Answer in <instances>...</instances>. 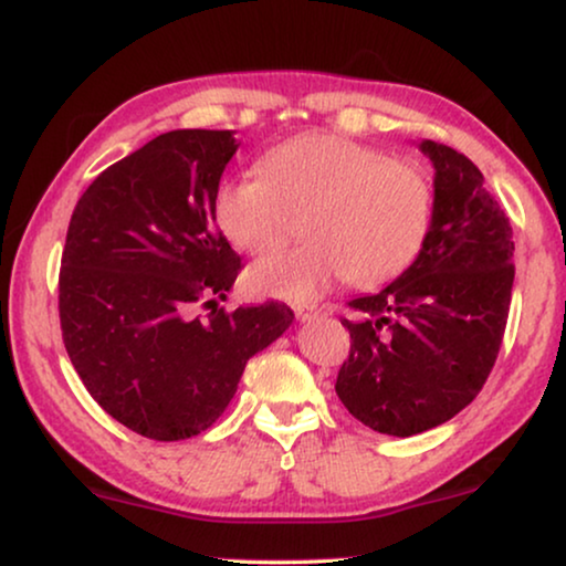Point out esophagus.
<instances>
[{"label": "esophagus", "mask_w": 566, "mask_h": 566, "mask_svg": "<svg viewBox=\"0 0 566 566\" xmlns=\"http://www.w3.org/2000/svg\"><path fill=\"white\" fill-rule=\"evenodd\" d=\"M293 312H296L298 322H312L316 316H322L319 306H293Z\"/></svg>", "instance_id": "obj_1"}]
</instances>
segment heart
<instances>
[{"label": "heart", "mask_w": 566, "mask_h": 566, "mask_svg": "<svg viewBox=\"0 0 566 566\" xmlns=\"http://www.w3.org/2000/svg\"><path fill=\"white\" fill-rule=\"evenodd\" d=\"M260 172L231 177L216 216L231 242L265 254L289 242L304 216L298 250L254 262L252 291L308 301L350 277L376 285L420 254L432 221V182L417 161L337 134H308L270 149Z\"/></svg>", "instance_id": "obj_1"}]
</instances>
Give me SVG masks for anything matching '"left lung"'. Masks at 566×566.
<instances>
[{
  "instance_id": "left-lung-1",
  "label": "left lung",
  "mask_w": 566,
  "mask_h": 566,
  "mask_svg": "<svg viewBox=\"0 0 566 566\" xmlns=\"http://www.w3.org/2000/svg\"><path fill=\"white\" fill-rule=\"evenodd\" d=\"M436 167L432 221L417 260L358 319L335 391L355 420L384 436L438 428L471 405L497 360L513 296V227L474 161L422 142Z\"/></svg>"
}]
</instances>
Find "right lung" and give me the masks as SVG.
Instances as JSON below:
<instances>
[{
	"label": "right lung",
	"instance_id": "right-lung-1",
	"mask_svg": "<svg viewBox=\"0 0 566 566\" xmlns=\"http://www.w3.org/2000/svg\"><path fill=\"white\" fill-rule=\"evenodd\" d=\"M237 149L231 130H169L99 172L69 221L66 353L92 399L144 438L169 443L211 428L247 360L293 322L277 301L219 308L242 270L216 227ZM198 305L212 312L200 317Z\"/></svg>",
	"mask_w": 566,
	"mask_h": 566
}]
</instances>
